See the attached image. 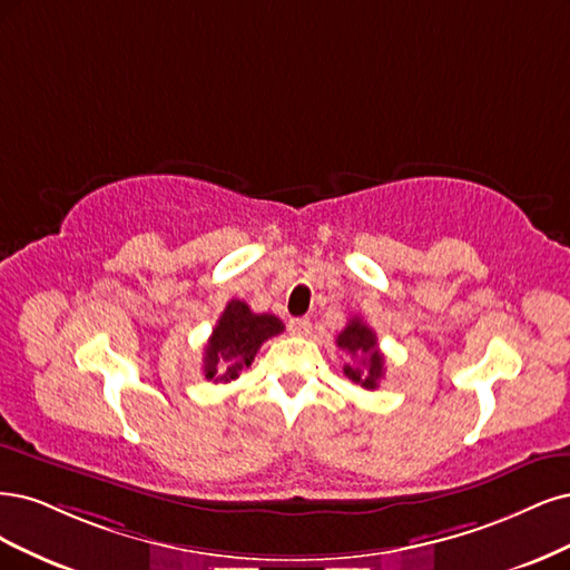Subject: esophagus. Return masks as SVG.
<instances>
[{"mask_svg": "<svg viewBox=\"0 0 570 570\" xmlns=\"http://www.w3.org/2000/svg\"><path fill=\"white\" fill-rule=\"evenodd\" d=\"M288 332L293 336H309L312 334V322L307 317H298L288 322Z\"/></svg>", "mask_w": 570, "mask_h": 570, "instance_id": "34e87169", "label": "esophagus"}]
</instances>
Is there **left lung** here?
<instances>
[{"mask_svg":"<svg viewBox=\"0 0 570 570\" xmlns=\"http://www.w3.org/2000/svg\"><path fill=\"white\" fill-rule=\"evenodd\" d=\"M336 345L343 347L345 353H351L353 357L362 355V362L355 364H345L343 374L351 379L353 383H360L362 389L374 391L379 381L383 379V355L379 353L376 345V334L366 326L360 317L347 322V326L338 334Z\"/></svg>","mask_w":570,"mask_h":570,"instance_id":"obj_1","label":"left lung"}]
</instances>
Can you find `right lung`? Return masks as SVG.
I'll return each mask as SVG.
<instances>
[{"instance_id": "obj_1", "label": "right lung", "mask_w": 570, "mask_h": 570, "mask_svg": "<svg viewBox=\"0 0 570 570\" xmlns=\"http://www.w3.org/2000/svg\"><path fill=\"white\" fill-rule=\"evenodd\" d=\"M284 332L274 315H255L244 301H229L219 315L204 355V374L208 381L229 383L238 379L258 355L261 345Z\"/></svg>"}]
</instances>
